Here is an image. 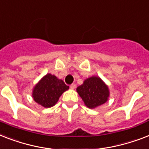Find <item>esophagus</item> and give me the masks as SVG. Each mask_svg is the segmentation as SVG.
<instances>
[{
    "label": "esophagus",
    "instance_id": "1",
    "mask_svg": "<svg viewBox=\"0 0 149 149\" xmlns=\"http://www.w3.org/2000/svg\"><path fill=\"white\" fill-rule=\"evenodd\" d=\"M76 87H77V85H76L75 84H71V86H70V88H71V89H74V88H76Z\"/></svg>",
    "mask_w": 149,
    "mask_h": 149
}]
</instances>
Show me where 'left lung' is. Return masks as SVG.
Returning a JSON list of instances; mask_svg holds the SVG:
<instances>
[{
  "instance_id": "1",
  "label": "left lung",
  "mask_w": 149,
  "mask_h": 149,
  "mask_svg": "<svg viewBox=\"0 0 149 149\" xmlns=\"http://www.w3.org/2000/svg\"><path fill=\"white\" fill-rule=\"evenodd\" d=\"M84 104L88 108H97L108 102L110 91L108 85L97 76H92L84 81L76 89Z\"/></svg>"
}]
</instances>
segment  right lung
<instances>
[{
    "label": "right lung",
    "mask_w": 149,
    "mask_h": 149,
    "mask_svg": "<svg viewBox=\"0 0 149 149\" xmlns=\"http://www.w3.org/2000/svg\"><path fill=\"white\" fill-rule=\"evenodd\" d=\"M69 87L54 74H47L34 85L32 97L34 102L44 108H51Z\"/></svg>",
    "instance_id": "right-lung-1"
}]
</instances>
